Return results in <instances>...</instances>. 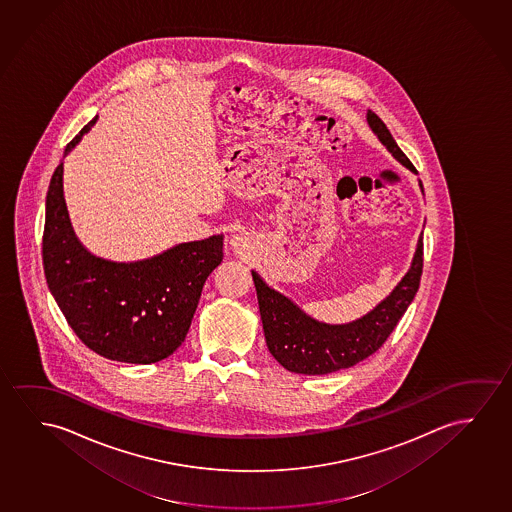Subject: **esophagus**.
I'll use <instances>...</instances> for the list:
<instances>
[{
	"instance_id": "esophagus-1",
	"label": "esophagus",
	"mask_w": 512,
	"mask_h": 512,
	"mask_svg": "<svg viewBox=\"0 0 512 512\" xmlns=\"http://www.w3.org/2000/svg\"><path fill=\"white\" fill-rule=\"evenodd\" d=\"M230 245L234 248V252L245 253L246 239L243 236H234L232 237V241H230Z\"/></svg>"
}]
</instances>
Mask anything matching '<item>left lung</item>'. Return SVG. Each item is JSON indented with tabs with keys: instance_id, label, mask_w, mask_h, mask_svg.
Segmentation results:
<instances>
[{
	"instance_id": "left-lung-1",
	"label": "left lung",
	"mask_w": 512,
	"mask_h": 512,
	"mask_svg": "<svg viewBox=\"0 0 512 512\" xmlns=\"http://www.w3.org/2000/svg\"><path fill=\"white\" fill-rule=\"evenodd\" d=\"M368 125L394 158L415 172L414 165L396 144L386 123L375 112L368 111ZM419 185L423 190L421 181ZM421 275L423 234L417 241L412 266L396 289L361 319L331 326L306 315L289 297L267 287L266 282L252 271L267 349L285 370L301 375H327L361 363L375 354L393 333L403 313L414 301Z\"/></svg>"
}]
</instances>
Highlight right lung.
I'll return each mask as SVG.
<instances>
[{"label":"right lung","instance_id":"1","mask_svg":"<svg viewBox=\"0 0 512 512\" xmlns=\"http://www.w3.org/2000/svg\"><path fill=\"white\" fill-rule=\"evenodd\" d=\"M95 121L68 142L65 155ZM42 259L52 296L88 349L119 363L151 364L185 341L202 287L222 264L223 237L181 243L130 264L95 257L70 225L60 163L45 200Z\"/></svg>","mask_w":512,"mask_h":512}]
</instances>
